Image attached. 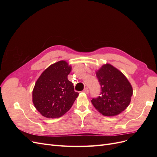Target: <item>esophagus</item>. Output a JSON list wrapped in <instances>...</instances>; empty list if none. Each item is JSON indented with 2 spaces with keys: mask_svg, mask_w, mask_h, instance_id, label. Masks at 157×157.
<instances>
[{
  "mask_svg": "<svg viewBox=\"0 0 157 157\" xmlns=\"http://www.w3.org/2000/svg\"><path fill=\"white\" fill-rule=\"evenodd\" d=\"M83 92H84L85 94H88L89 93V90H88V89L87 88H84V90H83Z\"/></svg>",
  "mask_w": 157,
  "mask_h": 157,
  "instance_id": "esophagus-1",
  "label": "esophagus"
}]
</instances>
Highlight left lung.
Wrapping results in <instances>:
<instances>
[{
  "mask_svg": "<svg viewBox=\"0 0 157 157\" xmlns=\"http://www.w3.org/2000/svg\"><path fill=\"white\" fill-rule=\"evenodd\" d=\"M96 73L101 92L100 96L92 99V105L104 116L118 115L130 103L133 94L130 82L121 71L109 63L103 65Z\"/></svg>",
  "mask_w": 157,
  "mask_h": 157,
  "instance_id": "8db88e82",
  "label": "left lung"
}]
</instances>
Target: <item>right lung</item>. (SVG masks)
<instances>
[{
    "label": "right lung",
    "mask_w": 157,
    "mask_h": 157,
    "mask_svg": "<svg viewBox=\"0 0 157 157\" xmlns=\"http://www.w3.org/2000/svg\"><path fill=\"white\" fill-rule=\"evenodd\" d=\"M71 66L61 60L50 65L37 79L33 90V103L41 115L56 118L63 116L78 96L67 78Z\"/></svg>",
    "instance_id": "obj_1"
}]
</instances>
